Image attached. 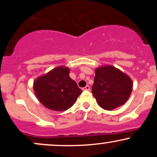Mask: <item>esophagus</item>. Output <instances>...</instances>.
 Returning a JSON list of instances; mask_svg holds the SVG:
<instances>
[{
	"instance_id": "34e87169",
	"label": "esophagus",
	"mask_w": 157,
	"mask_h": 157,
	"mask_svg": "<svg viewBox=\"0 0 157 157\" xmlns=\"http://www.w3.org/2000/svg\"><path fill=\"white\" fill-rule=\"evenodd\" d=\"M82 90H83V91H89V90H90V86H86V87L82 88Z\"/></svg>"
}]
</instances>
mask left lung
<instances>
[{"instance_id": "obj_1", "label": "left lung", "mask_w": 157, "mask_h": 157, "mask_svg": "<svg viewBox=\"0 0 157 157\" xmlns=\"http://www.w3.org/2000/svg\"><path fill=\"white\" fill-rule=\"evenodd\" d=\"M133 82L125 73L112 66H102L95 69L92 86L93 96L102 109L111 111L128 100Z\"/></svg>"}]
</instances>
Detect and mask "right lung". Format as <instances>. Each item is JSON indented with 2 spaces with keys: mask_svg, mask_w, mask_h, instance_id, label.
Returning a JSON list of instances; mask_svg holds the SVG:
<instances>
[{
  "mask_svg": "<svg viewBox=\"0 0 157 157\" xmlns=\"http://www.w3.org/2000/svg\"><path fill=\"white\" fill-rule=\"evenodd\" d=\"M69 68L58 66L37 78L33 89L38 100L47 109L63 111L74 105L82 90L69 77Z\"/></svg>",
  "mask_w": 157,
  "mask_h": 157,
  "instance_id": "1",
  "label": "right lung"
}]
</instances>
